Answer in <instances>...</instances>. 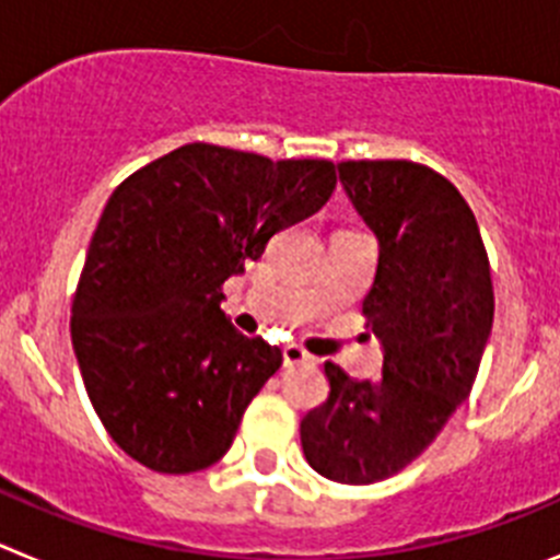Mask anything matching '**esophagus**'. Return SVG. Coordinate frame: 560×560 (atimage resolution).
Segmentation results:
<instances>
[{"label": "esophagus", "instance_id": "34e87169", "mask_svg": "<svg viewBox=\"0 0 560 560\" xmlns=\"http://www.w3.org/2000/svg\"><path fill=\"white\" fill-rule=\"evenodd\" d=\"M308 361H314V355L305 353L300 345H285V348H283V364H285V368H294V364H308Z\"/></svg>", "mask_w": 560, "mask_h": 560}]
</instances>
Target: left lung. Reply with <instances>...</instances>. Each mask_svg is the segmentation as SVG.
I'll use <instances>...</instances> for the list:
<instances>
[{
	"instance_id": "8db88e82",
	"label": "left lung",
	"mask_w": 560,
	"mask_h": 560,
	"mask_svg": "<svg viewBox=\"0 0 560 560\" xmlns=\"http://www.w3.org/2000/svg\"><path fill=\"white\" fill-rule=\"evenodd\" d=\"M339 182L378 241L364 316L384 364L375 381H355L328 361V400L305 415L300 440L316 474L370 485L407 468L468 398L493 285L471 207L432 167L341 162Z\"/></svg>"
}]
</instances>
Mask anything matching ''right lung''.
I'll list each match as a JSON object with an SVG mask.
<instances>
[{"mask_svg": "<svg viewBox=\"0 0 560 560\" xmlns=\"http://www.w3.org/2000/svg\"><path fill=\"white\" fill-rule=\"evenodd\" d=\"M328 160L190 142L131 173L103 210L72 303L89 400L128 457L160 474L210 468L283 353L237 334L224 280L275 232L319 212Z\"/></svg>", "mask_w": 560, "mask_h": 560, "instance_id": "1", "label": "right lung"}]
</instances>
